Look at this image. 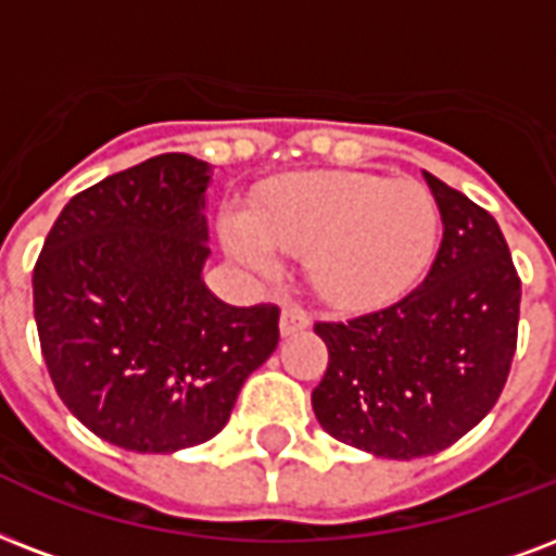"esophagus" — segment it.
I'll return each mask as SVG.
<instances>
[{
	"instance_id": "esophagus-1",
	"label": "esophagus",
	"mask_w": 556,
	"mask_h": 556,
	"mask_svg": "<svg viewBox=\"0 0 556 556\" xmlns=\"http://www.w3.org/2000/svg\"><path fill=\"white\" fill-rule=\"evenodd\" d=\"M303 329H308L306 312H300V308H286L282 317H279V332H282V338H291V334L303 332Z\"/></svg>"
}]
</instances>
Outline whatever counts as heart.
Masks as SVG:
<instances>
[{"label":"heart","instance_id":"heart-1","mask_svg":"<svg viewBox=\"0 0 556 556\" xmlns=\"http://www.w3.org/2000/svg\"><path fill=\"white\" fill-rule=\"evenodd\" d=\"M438 203L414 180L306 175L262 194L250 215L230 212L222 239L253 270H277V250L306 256L326 306L370 312L417 286L438 248Z\"/></svg>","mask_w":556,"mask_h":556}]
</instances>
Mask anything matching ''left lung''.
<instances>
[{"instance_id": "obj_1", "label": "left lung", "mask_w": 556, "mask_h": 556, "mask_svg": "<svg viewBox=\"0 0 556 556\" xmlns=\"http://www.w3.org/2000/svg\"><path fill=\"white\" fill-rule=\"evenodd\" d=\"M443 241L429 274L393 306L315 324L329 367L312 391L317 422L376 457L438 455L490 414L510 372L522 282L498 224L422 172Z\"/></svg>"}]
</instances>
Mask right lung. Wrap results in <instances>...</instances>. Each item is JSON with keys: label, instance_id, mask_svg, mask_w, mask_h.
Listing matches in <instances>:
<instances>
[{"label": "right lung", "instance_id": "add662e5", "mask_svg": "<svg viewBox=\"0 0 556 556\" xmlns=\"http://www.w3.org/2000/svg\"><path fill=\"white\" fill-rule=\"evenodd\" d=\"M212 165L160 154L75 194L34 265V320L63 405L101 440L172 455L215 438L279 341V308L203 282Z\"/></svg>", "mask_w": 556, "mask_h": 556}]
</instances>
